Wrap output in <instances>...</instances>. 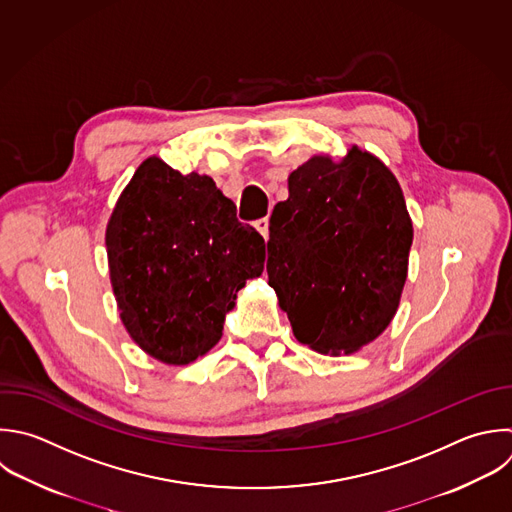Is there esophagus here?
<instances>
[{
	"instance_id": "obj_1",
	"label": "esophagus",
	"mask_w": 512,
	"mask_h": 512,
	"mask_svg": "<svg viewBox=\"0 0 512 512\" xmlns=\"http://www.w3.org/2000/svg\"><path fill=\"white\" fill-rule=\"evenodd\" d=\"M254 228L262 234V238L264 240H268L270 238V228H268V218H262V220H258L256 224H254Z\"/></svg>"
}]
</instances>
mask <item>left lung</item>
Segmentation results:
<instances>
[{
  "instance_id": "8db88e82",
  "label": "left lung",
  "mask_w": 512,
  "mask_h": 512,
  "mask_svg": "<svg viewBox=\"0 0 512 512\" xmlns=\"http://www.w3.org/2000/svg\"><path fill=\"white\" fill-rule=\"evenodd\" d=\"M412 220L396 176L374 154L312 156L270 216L268 284L298 342L354 354L392 322L408 274Z\"/></svg>"
}]
</instances>
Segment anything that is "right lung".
Here are the masks:
<instances>
[{
    "mask_svg": "<svg viewBox=\"0 0 512 512\" xmlns=\"http://www.w3.org/2000/svg\"><path fill=\"white\" fill-rule=\"evenodd\" d=\"M110 282L122 324L152 358L184 366L222 338L246 280L264 270V238L204 174L146 158L106 226Z\"/></svg>",
    "mask_w": 512,
    "mask_h": 512,
    "instance_id": "add662e5",
    "label": "right lung"
}]
</instances>
